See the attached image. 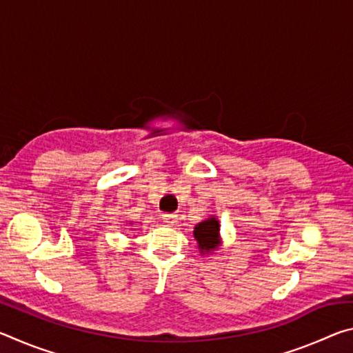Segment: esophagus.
<instances>
[{"label": "esophagus", "mask_w": 353, "mask_h": 353, "mask_svg": "<svg viewBox=\"0 0 353 353\" xmlns=\"http://www.w3.org/2000/svg\"><path fill=\"white\" fill-rule=\"evenodd\" d=\"M162 219L166 225H174L177 223V214L165 213V214H162Z\"/></svg>", "instance_id": "esophagus-1"}]
</instances>
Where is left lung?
Here are the masks:
<instances>
[{
    "label": "left lung",
    "mask_w": 353,
    "mask_h": 353,
    "mask_svg": "<svg viewBox=\"0 0 353 353\" xmlns=\"http://www.w3.org/2000/svg\"><path fill=\"white\" fill-rule=\"evenodd\" d=\"M221 224L216 216H208L207 219L196 224L193 235L198 241L199 252L202 255H213L223 246V238H221Z\"/></svg>",
    "instance_id": "obj_1"
}]
</instances>
